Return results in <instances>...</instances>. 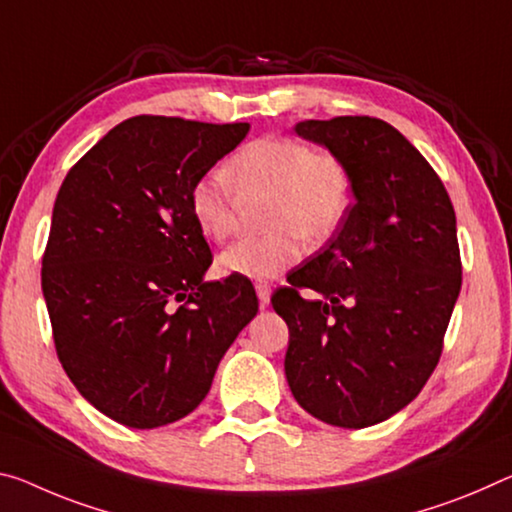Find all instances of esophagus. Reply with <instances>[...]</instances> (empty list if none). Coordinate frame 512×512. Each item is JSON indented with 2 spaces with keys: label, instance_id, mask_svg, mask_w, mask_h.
<instances>
[{
  "label": "esophagus",
  "instance_id": "1",
  "mask_svg": "<svg viewBox=\"0 0 512 512\" xmlns=\"http://www.w3.org/2000/svg\"><path fill=\"white\" fill-rule=\"evenodd\" d=\"M255 291H257L259 305L266 307V305L271 303V285H269V282H264V280H257V282H255Z\"/></svg>",
  "mask_w": 512,
  "mask_h": 512
}]
</instances>
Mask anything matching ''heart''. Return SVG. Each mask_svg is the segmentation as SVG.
Returning a JSON list of instances; mask_svg holds the SVG:
<instances>
[{"label": "heart", "mask_w": 512, "mask_h": 512, "mask_svg": "<svg viewBox=\"0 0 512 512\" xmlns=\"http://www.w3.org/2000/svg\"><path fill=\"white\" fill-rule=\"evenodd\" d=\"M227 175L243 196L269 191L264 223L271 230L232 243L218 257L225 273L280 275L303 255V239H330L351 207L353 180L346 161L296 136H264L246 143L227 161ZM231 185L223 173L209 170L191 186L193 221L212 241H225L237 225V192Z\"/></svg>", "instance_id": "obj_1"}]
</instances>
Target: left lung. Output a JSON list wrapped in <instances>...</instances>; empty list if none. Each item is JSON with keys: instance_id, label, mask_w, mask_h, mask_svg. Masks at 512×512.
Segmentation results:
<instances>
[{"instance_id": "8db88e82", "label": "left lung", "mask_w": 512, "mask_h": 512, "mask_svg": "<svg viewBox=\"0 0 512 512\" xmlns=\"http://www.w3.org/2000/svg\"><path fill=\"white\" fill-rule=\"evenodd\" d=\"M296 134L346 161L355 200L271 298L289 326L287 383L312 417L367 428L415 399L440 362L462 285L456 212L433 166L385 120H305Z\"/></svg>"}]
</instances>
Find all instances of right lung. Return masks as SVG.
Wrapping results in <instances>:
<instances>
[{
	"label": "right lung",
	"instance_id": "obj_1",
	"mask_svg": "<svg viewBox=\"0 0 512 512\" xmlns=\"http://www.w3.org/2000/svg\"><path fill=\"white\" fill-rule=\"evenodd\" d=\"M248 129L127 118L61 184L40 271L56 355L118 424L157 428L196 410L257 314L248 278L202 280L214 257L189 202Z\"/></svg>",
	"mask_w": 512,
	"mask_h": 512
}]
</instances>
